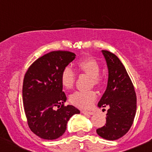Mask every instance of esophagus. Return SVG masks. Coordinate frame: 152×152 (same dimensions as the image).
Wrapping results in <instances>:
<instances>
[{"label":"esophagus","instance_id":"obj_1","mask_svg":"<svg viewBox=\"0 0 152 152\" xmlns=\"http://www.w3.org/2000/svg\"><path fill=\"white\" fill-rule=\"evenodd\" d=\"M82 113L85 115H92L94 114L93 112H88V111H85V110H82Z\"/></svg>","mask_w":152,"mask_h":152}]
</instances>
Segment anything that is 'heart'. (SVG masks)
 <instances>
[{
    "label": "heart",
    "instance_id": "heart-1",
    "mask_svg": "<svg viewBox=\"0 0 152 152\" xmlns=\"http://www.w3.org/2000/svg\"><path fill=\"white\" fill-rule=\"evenodd\" d=\"M77 67L81 71L89 75L93 78L95 84L98 85L100 82L99 77L100 73L99 64L94 58L87 57L82 59L77 63ZM76 79V73L70 67H65L61 73L60 82L62 87L69 90L73 87ZM96 93L93 91H77L70 96V102L73 105L80 108H90L96 101Z\"/></svg>",
    "mask_w": 152,
    "mask_h": 152
}]
</instances>
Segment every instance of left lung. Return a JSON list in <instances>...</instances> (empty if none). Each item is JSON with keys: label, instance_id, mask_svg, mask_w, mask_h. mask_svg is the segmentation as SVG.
<instances>
[{"label": "left lung", "instance_id": "8db88e82", "mask_svg": "<svg viewBox=\"0 0 152 152\" xmlns=\"http://www.w3.org/2000/svg\"><path fill=\"white\" fill-rule=\"evenodd\" d=\"M108 67L107 87L99 107H109L106 124L96 132L108 140H118L129 130L134 121L137 109V98L132 82L125 67L117 56L103 50Z\"/></svg>", "mask_w": 152, "mask_h": 152}]
</instances>
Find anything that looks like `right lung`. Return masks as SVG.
Wrapping results in <instances>:
<instances>
[{
	"label": "right lung",
	"mask_w": 152,
	"mask_h": 152,
	"mask_svg": "<svg viewBox=\"0 0 152 152\" xmlns=\"http://www.w3.org/2000/svg\"><path fill=\"white\" fill-rule=\"evenodd\" d=\"M75 57L76 54L70 51H51L38 58L26 73L24 111L28 127L40 138H59L65 133L70 117L80 113L73 106L64 105L67 97L60 82L62 70Z\"/></svg>",
	"instance_id": "right-lung-1"
}]
</instances>
